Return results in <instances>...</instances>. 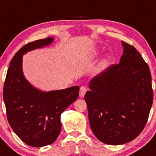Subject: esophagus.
Returning <instances> with one entry per match:
<instances>
[{"label":"esophagus","instance_id":"obj_1","mask_svg":"<svg viewBox=\"0 0 156 156\" xmlns=\"http://www.w3.org/2000/svg\"><path fill=\"white\" fill-rule=\"evenodd\" d=\"M87 92V88L85 87H81V88H80V93H79V96H81V98L83 97L85 95V93H86Z\"/></svg>","mask_w":156,"mask_h":156}]
</instances>
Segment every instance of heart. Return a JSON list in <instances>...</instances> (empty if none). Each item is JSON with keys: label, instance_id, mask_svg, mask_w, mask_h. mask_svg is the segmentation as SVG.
Returning <instances> with one entry per match:
<instances>
[{"label": "heart", "instance_id": "heart-1", "mask_svg": "<svg viewBox=\"0 0 156 156\" xmlns=\"http://www.w3.org/2000/svg\"><path fill=\"white\" fill-rule=\"evenodd\" d=\"M98 54H99V51H98L97 50H94V51H92L91 55L93 57H94V56H96ZM109 61H110V57L108 56L105 57L104 58L101 60V61L100 62L99 66V69H103L106 68V67H107V66L108 65V63H109Z\"/></svg>", "mask_w": 156, "mask_h": 156}]
</instances>
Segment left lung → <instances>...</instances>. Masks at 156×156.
Returning <instances> with one entry per match:
<instances>
[{"label": "left lung", "instance_id": "1", "mask_svg": "<svg viewBox=\"0 0 156 156\" xmlns=\"http://www.w3.org/2000/svg\"><path fill=\"white\" fill-rule=\"evenodd\" d=\"M122 45L119 63L95 76L84 96L93 134L110 145L129 143L140 134L153 100L148 65L134 47Z\"/></svg>", "mask_w": 156, "mask_h": 156}]
</instances>
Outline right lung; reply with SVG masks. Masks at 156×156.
I'll return each instance as SVG.
<instances>
[{"instance_id": "obj_1", "label": "right lung", "mask_w": 156, "mask_h": 156, "mask_svg": "<svg viewBox=\"0 0 156 156\" xmlns=\"http://www.w3.org/2000/svg\"><path fill=\"white\" fill-rule=\"evenodd\" d=\"M53 42L54 38L48 37L24 45L11 60L5 80L3 97L8 122L16 135L30 147H42L56 140L61 131V114L79 94L78 86L42 91L24 77L23 55Z\"/></svg>"}]
</instances>
